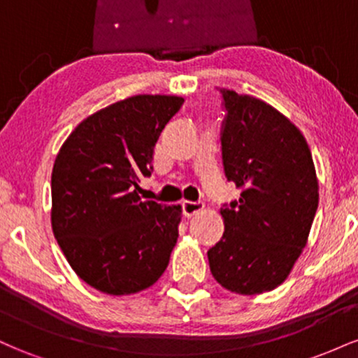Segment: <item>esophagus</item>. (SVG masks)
<instances>
[{
    "label": "esophagus",
    "mask_w": 358,
    "mask_h": 358,
    "mask_svg": "<svg viewBox=\"0 0 358 358\" xmlns=\"http://www.w3.org/2000/svg\"><path fill=\"white\" fill-rule=\"evenodd\" d=\"M203 207H205V205L202 202H183L182 203L185 217H193L195 213L202 212Z\"/></svg>",
    "instance_id": "esophagus-1"
}]
</instances>
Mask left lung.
Returning a JSON list of instances; mask_svg holds the SVG:
<instances>
[{"label":"left lung","instance_id":"1","mask_svg":"<svg viewBox=\"0 0 358 358\" xmlns=\"http://www.w3.org/2000/svg\"><path fill=\"white\" fill-rule=\"evenodd\" d=\"M219 92L225 176L242 193L222 207L224 236L208 249V264L225 289L261 294L281 285L303 252L318 180L306 139L289 119L256 97Z\"/></svg>","mask_w":358,"mask_h":358}]
</instances>
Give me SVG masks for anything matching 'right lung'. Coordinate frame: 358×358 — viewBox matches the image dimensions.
I'll list each match as a JSON object with an SVG mask.
<instances>
[{"instance_id": "add662e5", "label": "right lung", "mask_w": 358, "mask_h": 358, "mask_svg": "<svg viewBox=\"0 0 358 358\" xmlns=\"http://www.w3.org/2000/svg\"><path fill=\"white\" fill-rule=\"evenodd\" d=\"M176 96H133L72 131L52 171V229L77 276L102 293L133 294L165 273L182 207L139 199Z\"/></svg>"}]
</instances>
